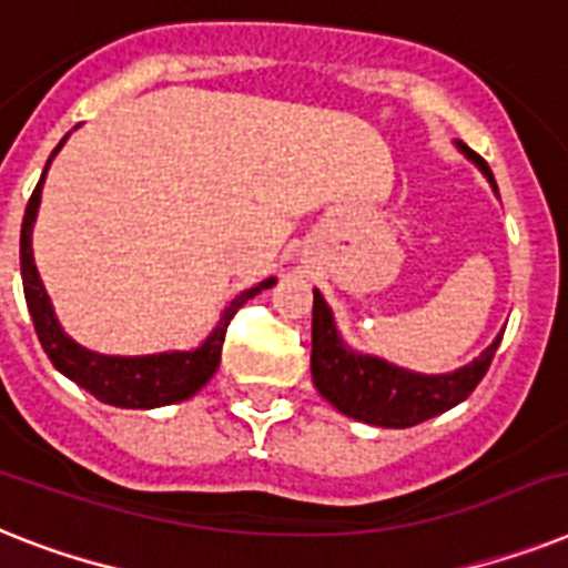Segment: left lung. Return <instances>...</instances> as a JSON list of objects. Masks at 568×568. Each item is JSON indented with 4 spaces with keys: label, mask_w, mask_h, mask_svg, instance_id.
Instances as JSON below:
<instances>
[{
    "label": "left lung",
    "mask_w": 568,
    "mask_h": 568,
    "mask_svg": "<svg viewBox=\"0 0 568 568\" xmlns=\"http://www.w3.org/2000/svg\"><path fill=\"white\" fill-rule=\"evenodd\" d=\"M455 145L469 163L478 165V172L487 178L493 192L499 195L493 172L481 156L467 149L464 142H455ZM499 341L501 335H496V341L484 349L481 356L452 373L405 371V367H396L385 358L364 356V353L349 349L338 335V326H335V317H332V308L326 306L324 294L315 288L312 382H315L317 394L347 417L362 419L367 426L408 428L464 403L484 379Z\"/></svg>",
    "instance_id": "1"
}]
</instances>
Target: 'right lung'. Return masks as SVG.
I'll return each mask as SVG.
<instances>
[{
	"label": "right lung",
	"mask_w": 568,
	"mask_h": 568,
	"mask_svg": "<svg viewBox=\"0 0 568 568\" xmlns=\"http://www.w3.org/2000/svg\"><path fill=\"white\" fill-rule=\"evenodd\" d=\"M69 140V133L58 142V149L52 151L49 163H45L40 183L31 192L26 215H22V233H20V268H22V292H26V303H29L31 321H34L37 338L43 344L45 356L52 358L67 379H72L78 388L90 390L95 399L116 408H160V405L183 403L189 396H195L212 379V373L219 371L221 347H224V335L239 308L260 292L271 288L276 283V276L262 280L247 292L236 294L230 300L215 326L210 329L197 347L192 349H169V353H151V356H104L95 349L81 347L78 341H72L58 324L52 300L45 294L43 280L37 274L34 251H31V230H34L37 210H40V192H43L45 172L52 165L54 154L63 149V142Z\"/></svg>",
	"instance_id": "obj_1"
}]
</instances>
